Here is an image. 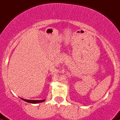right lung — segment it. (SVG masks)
I'll return each mask as SVG.
<instances>
[{
  "mask_svg": "<svg viewBox=\"0 0 120 120\" xmlns=\"http://www.w3.org/2000/svg\"><path fill=\"white\" fill-rule=\"evenodd\" d=\"M21 99L24 101L27 102H29V103H32V104H37V103H40V102H44L45 100H27V99H22V98H21Z\"/></svg>",
  "mask_w": 120,
  "mask_h": 120,
  "instance_id": "add662e5",
  "label": "right lung"
}]
</instances>
